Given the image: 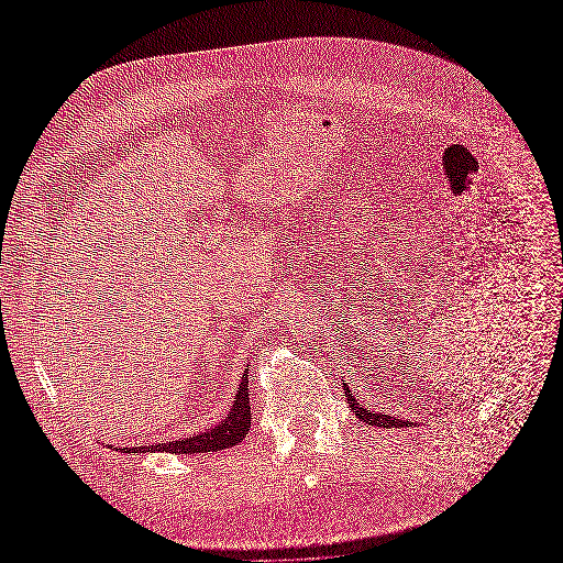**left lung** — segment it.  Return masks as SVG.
<instances>
[{
    "label": "left lung",
    "mask_w": 563,
    "mask_h": 563,
    "mask_svg": "<svg viewBox=\"0 0 563 563\" xmlns=\"http://www.w3.org/2000/svg\"><path fill=\"white\" fill-rule=\"evenodd\" d=\"M347 387V385H345ZM347 404H350V408H352V413L360 418V420H364V422H368V424H383V428H404V424H411V422H404V420H399V418H391V416H385V413H376V411H366V408L356 401L352 395H350V389H347Z\"/></svg>",
    "instance_id": "left-lung-1"
}]
</instances>
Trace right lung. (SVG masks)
I'll return each mask as SVG.
<instances>
[{"mask_svg": "<svg viewBox=\"0 0 563 563\" xmlns=\"http://www.w3.org/2000/svg\"><path fill=\"white\" fill-rule=\"evenodd\" d=\"M246 373H249V368L244 371L240 387H236L234 404L230 408L228 418L220 420L216 428H211L207 432H199L195 437H187V439L166 441V444L135 446V449H126V451L129 453L166 451V453H176V455H195V453H211V451H223V449L236 446L249 434V428H251V404H249V378H246Z\"/></svg>", "mask_w": 563, "mask_h": 563, "instance_id": "1", "label": "right lung"}]
</instances>
